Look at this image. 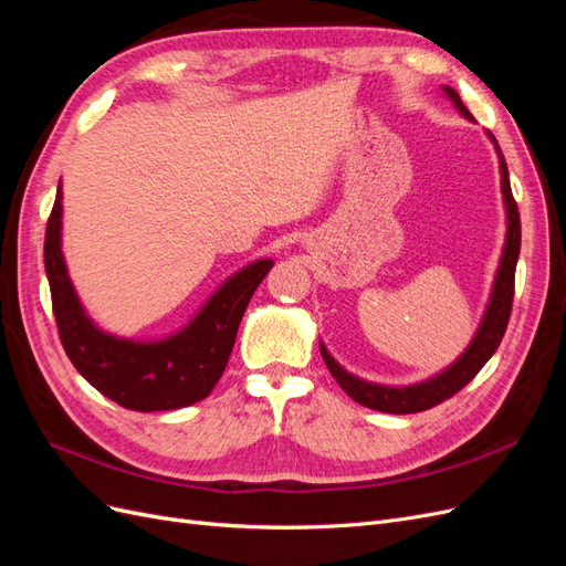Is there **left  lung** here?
I'll return each instance as SVG.
<instances>
[{
  "label": "left lung",
  "instance_id": "1",
  "mask_svg": "<svg viewBox=\"0 0 566 566\" xmlns=\"http://www.w3.org/2000/svg\"><path fill=\"white\" fill-rule=\"evenodd\" d=\"M443 92H447V96L453 101V106L460 111V115L472 119L470 111L465 108V104H462L455 90L443 87ZM489 136H491L495 150H499L501 188H503V202H505V214H507V233H505L501 266H499V271H495L491 300L486 304L482 325H479V331L472 337L470 347L460 354V358L453 366L441 370L430 380L418 382V385H408V387H387V385H375V382H366L361 378H356V375L347 373L335 361L331 352L325 349V345L321 342V356H323L325 366H328L337 385L345 389L356 403H361L373 410H382V413H397V416L420 413V410H427L441 401L451 399L455 391L465 387L474 378V375L484 368V364L501 345V339L507 328V321H510V312H512V297H515V269H517L520 243H522V224H520L517 202H515V198H512L505 158L499 148V142H495V136L493 134H489Z\"/></svg>",
  "mask_w": 566,
  "mask_h": 566
}]
</instances>
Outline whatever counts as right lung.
Returning <instances> with one entry per match:
<instances>
[{
    "label": "right lung",
    "mask_w": 566,
    "mask_h": 566,
    "mask_svg": "<svg viewBox=\"0 0 566 566\" xmlns=\"http://www.w3.org/2000/svg\"><path fill=\"white\" fill-rule=\"evenodd\" d=\"M61 198L44 233V269L61 345L77 373L104 397L129 410H175L208 397L233 349L238 325L273 260H256L221 285L184 331L156 342L104 333L84 314L61 252Z\"/></svg>",
    "instance_id": "obj_1"
}]
</instances>
